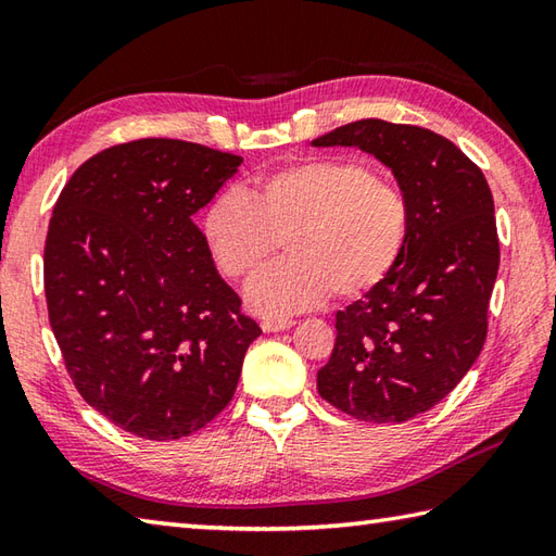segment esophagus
I'll return each mask as SVG.
<instances>
[{
    "instance_id": "1",
    "label": "esophagus",
    "mask_w": 556,
    "mask_h": 556,
    "mask_svg": "<svg viewBox=\"0 0 556 556\" xmlns=\"http://www.w3.org/2000/svg\"><path fill=\"white\" fill-rule=\"evenodd\" d=\"M260 325H263L265 332H281V330L293 328V325H296V320H291V318H267V320H263Z\"/></svg>"
}]
</instances>
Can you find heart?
Masks as SVG:
<instances>
[{"instance_id": "1", "label": "heart", "mask_w": 556, "mask_h": 556, "mask_svg": "<svg viewBox=\"0 0 556 556\" xmlns=\"http://www.w3.org/2000/svg\"><path fill=\"white\" fill-rule=\"evenodd\" d=\"M202 236L231 281L253 279L287 241V263L248 289L250 308L271 318L318 306L330 293L352 301L383 285L405 253L409 202L364 161L303 159L255 178L248 198L216 194Z\"/></svg>"}]
</instances>
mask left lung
Instances as JSON below:
<instances>
[{"label":"left lung","instance_id":"8db88e82","mask_svg":"<svg viewBox=\"0 0 556 556\" xmlns=\"http://www.w3.org/2000/svg\"><path fill=\"white\" fill-rule=\"evenodd\" d=\"M358 147L393 170L409 238L383 285L337 311L318 393L362 421H407L451 393L480 356L498 271L494 200L480 166L431 129L356 119L313 139Z\"/></svg>","mask_w":556,"mask_h":556}]
</instances>
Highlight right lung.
I'll return each instance as SVG.
<instances>
[{
	"mask_svg": "<svg viewBox=\"0 0 556 556\" xmlns=\"http://www.w3.org/2000/svg\"><path fill=\"white\" fill-rule=\"evenodd\" d=\"M241 161L182 139L125 141L81 163L52 210L42 275L64 368L132 437L206 427L263 334L192 222Z\"/></svg>",
	"mask_w": 556,
	"mask_h": 556,
	"instance_id": "add662e5",
	"label": "right lung"
}]
</instances>
